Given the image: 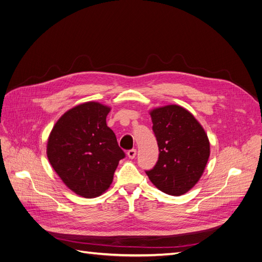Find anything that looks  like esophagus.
<instances>
[{
    "label": "esophagus",
    "instance_id": "esophagus-1",
    "mask_svg": "<svg viewBox=\"0 0 262 262\" xmlns=\"http://www.w3.org/2000/svg\"><path fill=\"white\" fill-rule=\"evenodd\" d=\"M136 153H137V151H136V149H132V150H128L127 151V156L129 158H135L136 156Z\"/></svg>",
    "mask_w": 262,
    "mask_h": 262
}]
</instances>
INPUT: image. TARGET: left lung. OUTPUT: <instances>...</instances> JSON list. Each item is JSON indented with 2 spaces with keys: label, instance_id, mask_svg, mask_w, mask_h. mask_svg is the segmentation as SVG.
I'll return each mask as SVG.
<instances>
[{
  "label": "left lung",
  "instance_id": "obj_1",
  "mask_svg": "<svg viewBox=\"0 0 262 262\" xmlns=\"http://www.w3.org/2000/svg\"><path fill=\"white\" fill-rule=\"evenodd\" d=\"M158 161L145 173L168 195L185 194L199 181L210 156L208 136L190 112L177 105L151 111Z\"/></svg>",
  "mask_w": 262,
  "mask_h": 262
}]
</instances>
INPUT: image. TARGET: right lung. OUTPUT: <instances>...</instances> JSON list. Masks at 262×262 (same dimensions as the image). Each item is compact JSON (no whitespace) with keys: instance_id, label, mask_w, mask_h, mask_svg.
Here are the masks:
<instances>
[{"instance_id":"add662e5","label":"right lung","mask_w":262,"mask_h":262,"mask_svg":"<svg viewBox=\"0 0 262 262\" xmlns=\"http://www.w3.org/2000/svg\"><path fill=\"white\" fill-rule=\"evenodd\" d=\"M109 107L89 101L68 110L48 139V159L68 188L85 198L109 188L119 162L125 157L107 126Z\"/></svg>"}]
</instances>
